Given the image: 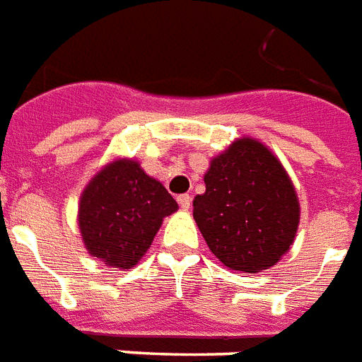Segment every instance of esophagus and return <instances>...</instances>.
<instances>
[{
    "instance_id": "esophagus-1",
    "label": "esophagus",
    "mask_w": 362,
    "mask_h": 362,
    "mask_svg": "<svg viewBox=\"0 0 362 362\" xmlns=\"http://www.w3.org/2000/svg\"><path fill=\"white\" fill-rule=\"evenodd\" d=\"M177 202H179V205H181V209H185V211H189L190 205H192V198H190L189 194H181L177 198Z\"/></svg>"
}]
</instances>
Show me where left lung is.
Returning a JSON list of instances; mask_svg holds the SVG:
<instances>
[{
  "label": "left lung",
  "instance_id": "left-lung-1",
  "mask_svg": "<svg viewBox=\"0 0 362 362\" xmlns=\"http://www.w3.org/2000/svg\"><path fill=\"white\" fill-rule=\"evenodd\" d=\"M204 181L192 215L218 262L243 273L276 265L296 241L300 207L274 153L256 138H237L211 158Z\"/></svg>",
  "mask_w": 362,
  "mask_h": 362
}]
</instances>
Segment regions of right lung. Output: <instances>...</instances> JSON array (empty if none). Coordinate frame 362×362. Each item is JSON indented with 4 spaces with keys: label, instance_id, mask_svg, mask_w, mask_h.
<instances>
[{
    "label": "right lung",
    "instance_id": "obj_1",
    "mask_svg": "<svg viewBox=\"0 0 362 362\" xmlns=\"http://www.w3.org/2000/svg\"><path fill=\"white\" fill-rule=\"evenodd\" d=\"M177 202L134 158H114L86 185L78 204L83 247L108 267L132 269L146 256Z\"/></svg>",
    "mask_w": 362,
    "mask_h": 362
}]
</instances>
